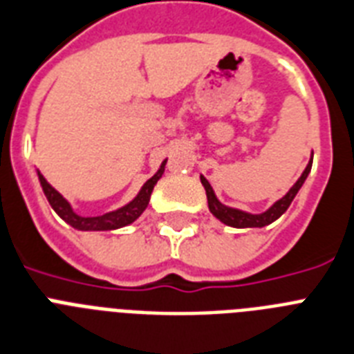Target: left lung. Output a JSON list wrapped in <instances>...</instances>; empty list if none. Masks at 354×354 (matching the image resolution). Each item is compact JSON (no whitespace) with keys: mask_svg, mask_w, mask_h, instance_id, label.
<instances>
[{"mask_svg":"<svg viewBox=\"0 0 354 354\" xmlns=\"http://www.w3.org/2000/svg\"><path fill=\"white\" fill-rule=\"evenodd\" d=\"M311 167H313V154L309 163H307V167L304 169V172H301L300 178L295 182V185H292L291 189H289V191L280 198V200H277V202L272 203V205L269 207V209H266L263 212H247V211H242V209H234V207L225 205V203H222L220 200H218V196L214 194V191H212L211 183L207 182L202 174H200V182H202L203 189H205L209 211L212 212V216L216 218V220H220V222L225 223V225L229 227H236V229H251V227H258V229H260V227H266L269 225V223L277 222L278 218H280L287 209H289L291 202L295 200V196H297L298 191L301 189L304 182H306V178L309 176Z\"/></svg>","mask_w":354,"mask_h":354,"instance_id":"1","label":"left lung"}]
</instances>
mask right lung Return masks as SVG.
Returning a JSON list of instances; mask_svg holds the SVG:
<instances>
[{
  "instance_id": "add662e5",
  "label": "right lung",
  "mask_w": 354,
  "mask_h": 354,
  "mask_svg": "<svg viewBox=\"0 0 354 354\" xmlns=\"http://www.w3.org/2000/svg\"><path fill=\"white\" fill-rule=\"evenodd\" d=\"M165 163H167V160H163L160 169L156 171V174L143 183L140 192L132 198L131 202L125 203L120 209H114L111 212L100 214V216H80L77 212H74L73 205L43 178V174L39 171H37V180H39V185H41L45 198H47L50 207L54 209V212L62 218L63 222H67L68 225L77 229V231H114V229H120V227L131 225L132 222H136L138 218L142 216V212L149 205L152 189H154V185H156L158 180L162 178L163 171H165Z\"/></svg>"
}]
</instances>
